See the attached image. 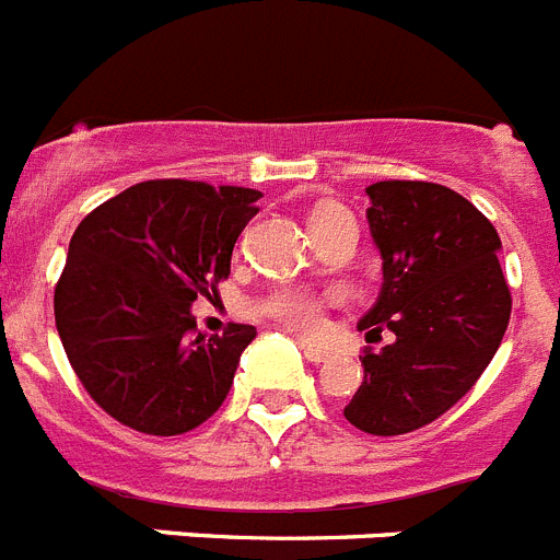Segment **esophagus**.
Masks as SVG:
<instances>
[{
    "instance_id": "34e87169",
    "label": "esophagus",
    "mask_w": 560,
    "mask_h": 560,
    "mask_svg": "<svg viewBox=\"0 0 560 560\" xmlns=\"http://www.w3.org/2000/svg\"><path fill=\"white\" fill-rule=\"evenodd\" d=\"M300 351L305 353V360L319 365V362H328L334 357L331 348H323V346H312V342H300Z\"/></svg>"
}]
</instances>
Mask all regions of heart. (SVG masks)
I'll list each match as a JSON object with an SVG mask.
<instances>
[{"instance_id": "1", "label": "heart", "mask_w": 560, "mask_h": 560, "mask_svg": "<svg viewBox=\"0 0 560 560\" xmlns=\"http://www.w3.org/2000/svg\"><path fill=\"white\" fill-rule=\"evenodd\" d=\"M339 209L337 203H319L312 212L314 218H323V214ZM331 303V298H319V294H312V291L303 289H277L271 291L269 298L260 300V312L275 317L277 323H283L285 328L298 334H319L326 328V305Z\"/></svg>"}]
</instances>
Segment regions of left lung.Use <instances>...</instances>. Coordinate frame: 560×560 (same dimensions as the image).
<instances>
[{"label": "left lung", "instance_id": "8db88e82", "mask_svg": "<svg viewBox=\"0 0 560 560\" xmlns=\"http://www.w3.org/2000/svg\"><path fill=\"white\" fill-rule=\"evenodd\" d=\"M382 289L357 323L394 342L360 357L365 376L346 405L353 428L399 436L430 424L476 385L510 323L501 241L470 200L442 184L380 180L365 189Z\"/></svg>", "mask_w": 560, "mask_h": 560}]
</instances>
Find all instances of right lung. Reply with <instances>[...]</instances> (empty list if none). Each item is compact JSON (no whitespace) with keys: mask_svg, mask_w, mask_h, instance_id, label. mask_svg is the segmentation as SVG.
Returning <instances> with one entry per match:
<instances>
[{"mask_svg":"<svg viewBox=\"0 0 560 560\" xmlns=\"http://www.w3.org/2000/svg\"><path fill=\"white\" fill-rule=\"evenodd\" d=\"M262 195L203 180H143L79 223L56 285V328L95 405L150 436L207 422L255 326L198 331L192 303L232 271Z\"/></svg>","mask_w":560,"mask_h":560,"instance_id":"1","label":"right lung"}]
</instances>
